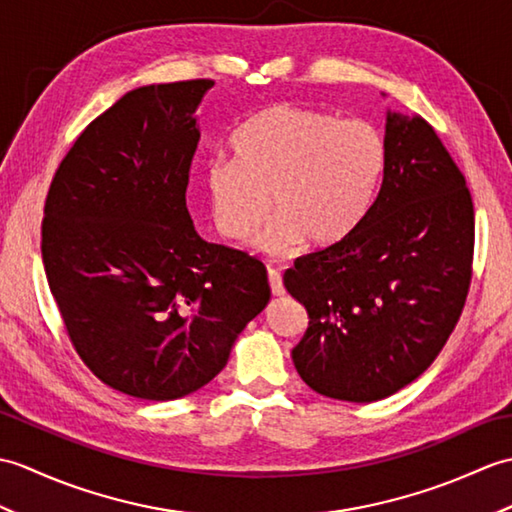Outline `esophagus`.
<instances>
[{
  "label": "esophagus",
  "mask_w": 512,
  "mask_h": 512,
  "mask_svg": "<svg viewBox=\"0 0 512 512\" xmlns=\"http://www.w3.org/2000/svg\"><path fill=\"white\" fill-rule=\"evenodd\" d=\"M268 284H270V290H273L275 297H284L286 295L284 281H281V273H277V270H273V268L268 270Z\"/></svg>",
  "instance_id": "34e87169"
}]
</instances>
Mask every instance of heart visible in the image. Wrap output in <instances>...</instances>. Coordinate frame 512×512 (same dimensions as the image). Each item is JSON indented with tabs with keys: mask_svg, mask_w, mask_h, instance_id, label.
<instances>
[{
	"mask_svg": "<svg viewBox=\"0 0 512 512\" xmlns=\"http://www.w3.org/2000/svg\"><path fill=\"white\" fill-rule=\"evenodd\" d=\"M233 160L204 176L209 213L224 239L244 244L273 211L259 237L264 253L343 242L372 206L387 167V140L367 121H339L310 107L275 103L237 129ZM271 202L268 203L267 200Z\"/></svg>",
	"mask_w": 512,
	"mask_h": 512,
	"instance_id": "b5f03b06",
	"label": "heart"
}]
</instances>
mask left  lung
<instances>
[{"label":"left lung","instance_id":"1","mask_svg":"<svg viewBox=\"0 0 512 512\" xmlns=\"http://www.w3.org/2000/svg\"><path fill=\"white\" fill-rule=\"evenodd\" d=\"M385 140V176L363 220L284 275L310 317L292 363L334 400L374 402L413 383L471 286L475 213L462 171L420 116L387 112Z\"/></svg>","mask_w":512,"mask_h":512}]
</instances>
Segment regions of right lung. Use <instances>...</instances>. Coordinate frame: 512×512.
I'll return each instance as SVG.
<instances>
[{"instance_id": "add662e5", "label": "right lung", "mask_w": 512, "mask_h": 512, "mask_svg": "<svg viewBox=\"0 0 512 512\" xmlns=\"http://www.w3.org/2000/svg\"><path fill=\"white\" fill-rule=\"evenodd\" d=\"M209 79L127 92L54 173L41 224L48 286L74 350L143 400L193 394L266 308V266L209 244L187 209Z\"/></svg>"}]
</instances>
